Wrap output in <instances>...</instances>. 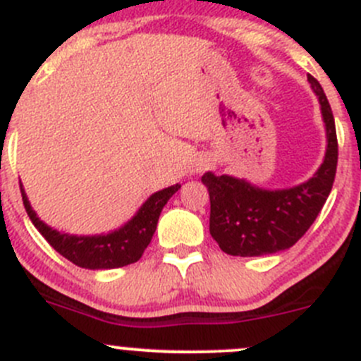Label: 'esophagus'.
<instances>
[{
  "instance_id": "obj_1",
  "label": "esophagus",
  "mask_w": 361,
  "mask_h": 361,
  "mask_svg": "<svg viewBox=\"0 0 361 361\" xmlns=\"http://www.w3.org/2000/svg\"><path fill=\"white\" fill-rule=\"evenodd\" d=\"M206 167H207V162H206V160H197V162H195L194 164V166H192V173H202V171L204 169H206Z\"/></svg>"
}]
</instances>
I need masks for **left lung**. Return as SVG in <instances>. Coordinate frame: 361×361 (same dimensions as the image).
Masks as SVG:
<instances>
[{
    "mask_svg": "<svg viewBox=\"0 0 361 361\" xmlns=\"http://www.w3.org/2000/svg\"><path fill=\"white\" fill-rule=\"evenodd\" d=\"M322 104L326 154L314 176L283 190H265L246 180L206 173L209 192V232L221 251L234 257H262L293 246L314 224L326 202L337 171V134L334 113L322 85L307 75Z\"/></svg>",
    "mask_w": 361,
    "mask_h": 361,
    "instance_id": "left-lung-1",
    "label": "left lung"
}]
</instances>
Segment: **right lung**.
Wrapping results in <instances>:
<instances>
[{"mask_svg":"<svg viewBox=\"0 0 361 361\" xmlns=\"http://www.w3.org/2000/svg\"><path fill=\"white\" fill-rule=\"evenodd\" d=\"M180 187L181 185L176 183L155 192L123 227L104 235H69L54 231L36 216L23 185H20V194L27 216L31 218L39 234L47 239V243L78 267L97 271V269L123 267L140 260L154 238L160 211Z\"/></svg>","mask_w":361,"mask_h":361,"instance_id":"1","label":"right lung"}]
</instances>
